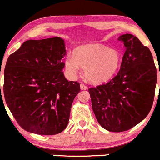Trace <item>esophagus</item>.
<instances>
[{
  "label": "esophagus",
  "instance_id": "obj_1",
  "mask_svg": "<svg viewBox=\"0 0 160 160\" xmlns=\"http://www.w3.org/2000/svg\"><path fill=\"white\" fill-rule=\"evenodd\" d=\"M80 87H81V89L82 90L88 89V86H87V85H85V84H83V83L80 84Z\"/></svg>",
  "mask_w": 160,
  "mask_h": 160
}]
</instances>
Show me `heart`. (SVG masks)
<instances>
[{"instance_id": "heart-1", "label": "heart", "mask_w": 160, "mask_h": 160, "mask_svg": "<svg viewBox=\"0 0 160 160\" xmlns=\"http://www.w3.org/2000/svg\"><path fill=\"white\" fill-rule=\"evenodd\" d=\"M122 62V55L116 49H109L102 44H90L78 47L74 56L65 59V68L72 76H75L81 68L89 82L102 83L111 79L118 72Z\"/></svg>"}]
</instances>
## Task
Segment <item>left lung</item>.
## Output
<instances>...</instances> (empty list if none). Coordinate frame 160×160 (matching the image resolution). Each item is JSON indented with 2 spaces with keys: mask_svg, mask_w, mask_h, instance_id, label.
<instances>
[{
  "mask_svg": "<svg viewBox=\"0 0 160 160\" xmlns=\"http://www.w3.org/2000/svg\"><path fill=\"white\" fill-rule=\"evenodd\" d=\"M118 39L126 48L120 71L107 83L88 88L98 122L113 132L129 130L146 118L152 107L157 80L149 49L132 34Z\"/></svg>",
  "mask_w": 160,
  "mask_h": 160,
  "instance_id": "left-lung-1",
  "label": "left lung"
}]
</instances>
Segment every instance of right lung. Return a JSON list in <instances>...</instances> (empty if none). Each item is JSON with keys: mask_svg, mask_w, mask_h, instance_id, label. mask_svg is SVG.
<instances>
[{"mask_svg": "<svg viewBox=\"0 0 160 160\" xmlns=\"http://www.w3.org/2000/svg\"><path fill=\"white\" fill-rule=\"evenodd\" d=\"M65 53L64 41L54 37L27 40L8 58L4 99L17 123L27 132L53 135L68 124L80 84L64 77ZM0 92L2 99L1 85Z\"/></svg>", "mask_w": 160, "mask_h": 160, "instance_id": "add662e5", "label": "right lung"}]
</instances>
